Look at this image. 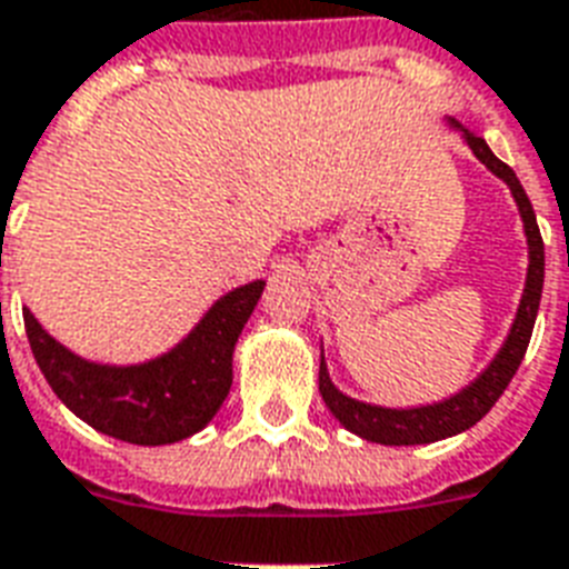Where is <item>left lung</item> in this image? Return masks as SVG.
Instances as JSON below:
<instances>
[{
  "label": "left lung",
  "mask_w": 569,
  "mask_h": 569,
  "mask_svg": "<svg viewBox=\"0 0 569 569\" xmlns=\"http://www.w3.org/2000/svg\"><path fill=\"white\" fill-rule=\"evenodd\" d=\"M448 124H451L453 130H460L466 144L472 148L475 157H478L496 178H501L510 187V196L517 201L528 240L526 290H522V299H519L517 320L510 326V335L505 338V345H501V350L496 353V359L487 365V371H483L475 382H469L463 391H457L453 398L430 403V407L386 409L373 407V403H362V400L356 398H347L345 391L335 389V382L329 380V371H326L323 356H320V395H323L326 407H329V412H332L350 433L362 436L368 442L427 445L439 442V439H448V436L463 433V430H469L472 425H478V421L490 412L492 403L501 398V391L508 389V382L513 380V373H517L519 362H522V356H526L528 350V341H531L537 308H540L546 267L543 237H540V228H537L535 207L528 201L526 189H522L519 178L513 174V169L490 151V144L483 142L481 136L463 130L453 118H448Z\"/></svg>",
  "instance_id": "1"
}]
</instances>
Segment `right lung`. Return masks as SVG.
<instances>
[{
  "mask_svg": "<svg viewBox=\"0 0 569 569\" xmlns=\"http://www.w3.org/2000/svg\"><path fill=\"white\" fill-rule=\"evenodd\" d=\"M263 293L249 281L216 299L192 332L142 365H97L70 353L23 308L34 362L64 407L121 442L171 445L198 433L231 391V359Z\"/></svg>",
  "mask_w": 569,
  "mask_h": 569,
  "instance_id": "add662e5",
  "label": "right lung"
}]
</instances>
